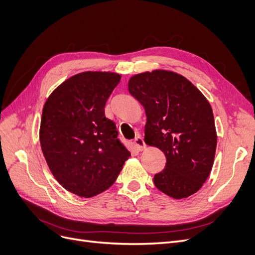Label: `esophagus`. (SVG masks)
Here are the masks:
<instances>
[{"instance_id": "34e87169", "label": "esophagus", "mask_w": 255, "mask_h": 255, "mask_svg": "<svg viewBox=\"0 0 255 255\" xmlns=\"http://www.w3.org/2000/svg\"><path fill=\"white\" fill-rule=\"evenodd\" d=\"M134 145H135V147H136V149L137 150H144L145 148H146V144H145V142H144V139H143V137L140 136V135H137L135 138H134Z\"/></svg>"}]
</instances>
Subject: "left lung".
Wrapping results in <instances>:
<instances>
[{
    "label": "left lung",
    "mask_w": 255,
    "mask_h": 255,
    "mask_svg": "<svg viewBox=\"0 0 255 255\" xmlns=\"http://www.w3.org/2000/svg\"><path fill=\"white\" fill-rule=\"evenodd\" d=\"M128 90L145 108V143L161 149L167 159L153 177L155 187L176 200L199 191L218 142L209 102L183 75L166 70L133 75Z\"/></svg>",
    "instance_id": "left-lung-1"
}]
</instances>
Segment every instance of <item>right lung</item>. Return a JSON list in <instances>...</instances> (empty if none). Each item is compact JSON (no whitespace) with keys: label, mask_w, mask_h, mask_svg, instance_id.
<instances>
[{"label":"right lung","mask_w":255,"mask_h":255,"mask_svg":"<svg viewBox=\"0 0 255 255\" xmlns=\"http://www.w3.org/2000/svg\"><path fill=\"white\" fill-rule=\"evenodd\" d=\"M120 80L115 72L75 74L44 105L40 142L47 165L66 190L79 196L107 190L130 156L115 122L105 117L106 102Z\"/></svg>","instance_id":"obj_1"}]
</instances>
